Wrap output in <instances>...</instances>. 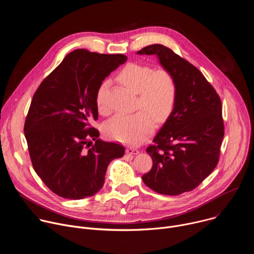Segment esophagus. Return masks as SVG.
<instances>
[{"label": "esophagus", "instance_id": "obj_1", "mask_svg": "<svg viewBox=\"0 0 254 254\" xmlns=\"http://www.w3.org/2000/svg\"><path fill=\"white\" fill-rule=\"evenodd\" d=\"M127 154H128V155H137L138 154V150H136V149H134V148H127Z\"/></svg>", "mask_w": 254, "mask_h": 254}]
</instances>
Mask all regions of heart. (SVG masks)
Segmentation results:
<instances>
[{"label": "heart", "mask_w": 254, "mask_h": 254, "mask_svg": "<svg viewBox=\"0 0 254 254\" xmlns=\"http://www.w3.org/2000/svg\"><path fill=\"white\" fill-rule=\"evenodd\" d=\"M119 81L137 94L136 106L141 108L133 114H119L105 126L106 134L127 144H138L154 129V121L164 123L173 112L177 101V82L172 72L165 68L153 70L146 64L128 63L118 75ZM110 81L104 80L96 93L98 110L104 112L105 92Z\"/></svg>", "instance_id": "1"}]
</instances>
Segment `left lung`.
Wrapping results in <instances>:
<instances>
[{"label":"left lung","instance_id":"1","mask_svg":"<svg viewBox=\"0 0 254 254\" xmlns=\"http://www.w3.org/2000/svg\"><path fill=\"white\" fill-rule=\"evenodd\" d=\"M156 55L177 82L173 112L147 148L153 167L141 179L163 195H180L201 184L218 164L224 136L219 95L201 72L170 48L154 44L136 52Z\"/></svg>","mask_w":254,"mask_h":254}]
</instances>
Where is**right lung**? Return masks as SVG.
Instances as JSON below:
<instances>
[{
    "instance_id": "add662e5",
    "label": "right lung",
    "mask_w": 254,
    "mask_h": 254,
    "mask_svg": "<svg viewBox=\"0 0 254 254\" xmlns=\"http://www.w3.org/2000/svg\"><path fill=\"white\" fill-rule=\"evenodd\" d=\"M127 59L76 49L33 95L24 126L31 162L43 183L62 198L95 195L103 187L108 164L125 155L122 144L97 138L99 131L90 123L98 119L100 84Z\"/></svg>"
}]
</instances>
